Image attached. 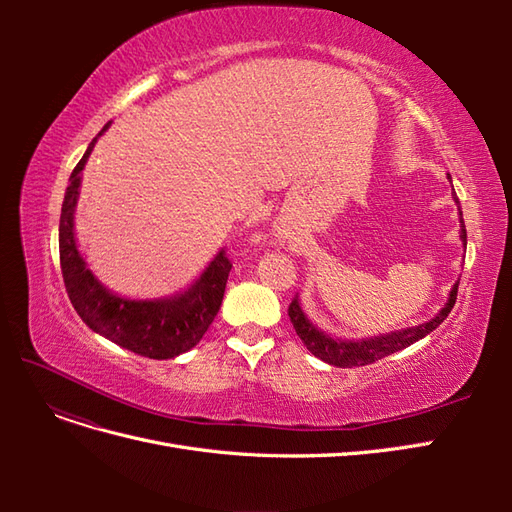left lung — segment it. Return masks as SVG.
Returning a JSON list of instances; mask_svg holds the SVG:
<instances>
[{"label":"left lung","instance_id":"1","mask_svg":"<svg viewBox=\"0 0 512 512\" xmlns=\"http://www.w3.org/2000/svg\"><path fill=\"white\" fill-rule=\"evenodd\" d=\"M455 203L459 205L457 194H455ZM461 239H463V243H468L463 218H461ZM457 288H459V282L453 286L451 297H448V303L442 307V312L433 320H429L425 324H418V327H412V329L391 333V335L361 339V342H346V339H335V337H329L322 331H318L314 324L305 318L303 309L299 305V297H294L292 303L288 305V316H290L294 331H297V335L301 337V342L307 346L309 352L318 356V359H322L329 365H335V367H361V365L376 363L397 350H404L410 344L418 342V339L429 335L433 329H438L440 324L446 320V316L451 314V309L457 301Z\"/></svg>","mask_w":512,"mask_h":512}]
</instances>
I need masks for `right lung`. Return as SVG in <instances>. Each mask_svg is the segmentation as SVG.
<instances>
[{
    "label": "right lung",
    "instance_id": "right-lung-1",
    "mask_svg": "<svg viewBox=\"0 0 512 512\" xmlns=\"http://www.w3.org/2000/svg\"><path fill=\"white\" fill-rule=\"evenodd\" d=\"M94 143L96 138L72 170L59 218V265L70 303L91 331L111 339L113 344L147 359H173L194 348L218 316L232 262L222 250L200 275V280L175 299L128 301L108 292L85 267L72 230L81 170Z\"/></svg>",
    "mask_w": 512,
    "mask_h": 512
}]
</instances>
